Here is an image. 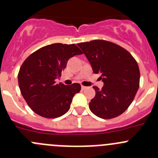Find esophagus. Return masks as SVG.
I'll use <instances>...</instances> for the list:
<instances>
[{"instance_id": "obj_1", "label": "esophagus", "mask_w": 158, "mask_h": 158, "mask_svg": "<svg viewBox=\"0 0 158 158\" xmlns=\"http://www.w3.org/2000/svg\"><path fill=\"white\" fill-rule=\"evenodd\" d=\"M87 88H88V87L84 86V85H82V90H85V89H86Z\"/></svg>"}]
</instances>
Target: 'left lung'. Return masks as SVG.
Wrapping results in <instances>:
<instances>
[{"label":"left lung","instance_id":"1","mask_svg":"<svg viewBox=\"0 0 158 158\" xmlns=\"http://www.w3.org/2000/svg\"><path fill=\"white\" fill-rule=\"evenodd\" d=\"M93 73H100L104 86H93L95 96L89 102L91 111L110 119L128 109L139 88L140 70L131 54L118 44L104 40L79 43Z\"/></svg>","mask_w":158,"mask_h":158}]
</instances>
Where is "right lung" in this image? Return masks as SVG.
<instances>
[{
    "mask_svg": "<svg viewBox=\"0 0 158 158\" xmlns=\"http://www.w3.org/2000/svg\"><path fill=\"white\" fill-rule=\"evenodd\" d=\"M82 54L75 44H53L30 54L20 66L18 84L20 92L30 108L36 114L56 118L69 111L75 94L81 85H65L56 82L61 76L68 60Z\"/></svg>",
    "mask_w": 158,
    "mask_h": 158,
    "instance_id": "right-lung-1",
    "label": "right lung"
}]
</instances>
